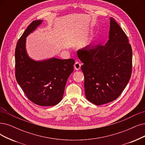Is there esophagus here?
I'll use <instances>...</instances> for the list:
<instances>
[{"instance_id": "esophagus-1", "label": "esophagus", "mask_w": 145, "mask_h": 145, "mask_svg": "<svg viewBox=\"0 0 145 145\" xmlns=\"http://www.w3.org/2000/svg\"><path fill=\"white\" fill-rule=\"evenodd\" d=\"M74 68L75 69H76V70H79L81 68V64L79 62H76V63H74Z\"/></svg>"}]
</instances>
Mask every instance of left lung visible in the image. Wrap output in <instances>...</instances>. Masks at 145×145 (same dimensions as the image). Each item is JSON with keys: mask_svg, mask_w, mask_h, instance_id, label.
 Here are the masks:
<instances>
[{"mask_svg": "<svg viewBox=\"0 0 145 145\" xmlns=\"http://www.w3.org/2000/svg\"><path fill=\"white\" fill-rule=\"evenodd\" d=\"M83 63L86 97L96 105L117 99L132 72V49L118 23L111 17L109 40L105 46L90 44L77 51Z\"/></svg>", "mask_w": 145, "mask_h": 145, "instance_id": "8db88e82", "label": "left lung"}]
</instances>
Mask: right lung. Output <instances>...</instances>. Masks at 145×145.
<instances>
[{"mask_svg":"<svg viewBox=\"0 0 145 145\" xmlns=\"http://www.w3.org/2000/svg\"><path fill=\"white\" fill-rule=\"evenodd\" d=\"M33 21L17 42L15 48V77L28 99L37 105L54 106L62 99L67 81L74 71L73 59L52 57L36 61L25 49L26 37L42 22Z\"/></svg>","mask_w":145,"mask_h":145,"instance_id":"1","label":"right lung"}]
</instances>
